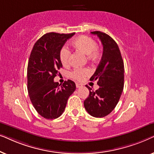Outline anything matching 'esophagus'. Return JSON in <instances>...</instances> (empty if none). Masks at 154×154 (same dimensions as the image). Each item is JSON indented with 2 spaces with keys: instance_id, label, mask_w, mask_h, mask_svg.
<instances>
[{
  "instance_id": "esophagus-1",
  "label": "esophagus",
  "mask_w": 154,
  "mask_h": 154,
  "mask_svg": "<svg viewBox=\"0 0 154 154\" xmlns=\"http://www.w3.org/2000/svg\"><path fill=\"white\" fill-rule=\"evenodd\" d=\"M75 86H76L77 88H81L83 85H82V84H80V83H75Z\"/></svg>"
}]
</instances>
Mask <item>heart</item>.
<instances>
[{"label": "heart", "instance_id": "b5f03b06", "mask_svg": "<svg viewBox=\"0 0 154 154\" xmlns=\"http://www.w3.org/2000/svg\"><path fill=\"white\" fill-rule=\"evenodd\" d=\"M71 45L78 51L87 55V57L92 62H96L100 58V50L96 42L92 37L88 35H80L71 42ZM71 51L67 47H62L60 51V60L63 66H67L70 61ZM90 73L87 69H75L69 73L71 78L75 80H81Z\"/></svg>", "mask_w": 154, "mask_h": 154}]
</instances>
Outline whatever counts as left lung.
<instances>
[{"label":"left lung","mask_w":154,"mask_h":154,"mask_svg":"<svg viewBox=\"0 0 154 154\" xmlns=\"http://www.w3.org/2000/svg\"><path fill=\"white\" fill-rule=\"evenodd\" d=\"M103 45L101 61L90 81H97L100 86L93 91L86 85L90 91L89 97L84 101L88 113L95 118H102L109 114L116 106L124 86V64L117 43L111 36L101 31H92Z\"/></svg>","instance_id":"obj_1"}]
</instances>
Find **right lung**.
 <instances>
[{"label": "right lung", "mask_w": 154, "mask_h": 154, "mask_svg": "<svg viewBox=\"0 0 154 154\" xmlns=\"http://www.w3.org/2000/svg\"><path fill=\"white\" fill-rule=\"evenodd\" d=\"M74 34L48 33L35 42L31 50L27 67L29 95L37 112L46 119L60 117L75 90V84L71 80L62 85L54 81L62 67L61 48Z\"/></svg>", "instance_id": "1"}]
</instances>
